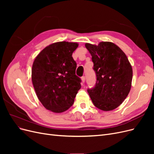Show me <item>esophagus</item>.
I'll use <instances>...</instances> for the list:
<instances>
[{
	"instance_id": "1",
	"label": "esophagus",
	"mask_w": 154,
	"mask_h": 154,
	"mask_svg": "<svg viewBox=\"0 0 154 154\" xmlns=\"http://www.w3.org/2000/svg\"><path fill=\"white\" fill-rule=\"evenodd\" d=\"M81 80H82V83H84V82H85V76H82V77L81 78Z\"/></svg>"
}]
</instances>
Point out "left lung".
<instances>
[{
  "label": "left lung",
  "mask_w": 154,
  "mask_h": 154,
  "mask_svg": "<svg viewBox=\"0 0 154 154\" xmlns=\"http://www.w3.org/2000/svg\"><path fill=\"white\" fill-rule=\"evenodd\" d=\"M96 74L94 88H88L93 104L103 111L118 107L127 97L132 86V68L127 57L118 45L110 42L98 45L86 43Z\"/></svg>",
  "instance_id": "left-lung-1"
}]
</instances>
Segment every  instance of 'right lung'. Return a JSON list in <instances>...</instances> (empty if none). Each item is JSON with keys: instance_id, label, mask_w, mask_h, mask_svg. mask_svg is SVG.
I'll return each instance as SVG.
<instances>
[{"instance_id": "1", "label": "right lung", "mask_w": 154, "mask_h": 154, "mask_svg": "<svg viewBox=\"0 0 154 154\" xmlns=\"http://www.w3.org/2000/svg\"><path fill=\"white\" fill-rule=\"evenodd\" d=\"M76 42H58L45 48L32 63L31 79L38 100L46 109L61 113L71 107L81 88L72 55Z\"/></svg>"}]
</instances>
